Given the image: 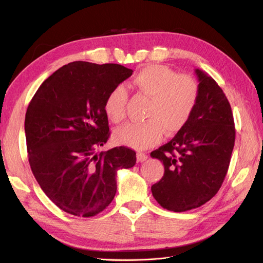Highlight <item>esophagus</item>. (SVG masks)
I'll list each match as a JSON object with an SVG mask.
<instances>
[{"label":"esophagus","mask_w":263,"mask_h":263,"mask_svg":"<svg viewBox=\"0 0 263 263\" xmlns=\"http://www.w3.org/2000/svg\"><path fill=\"white\" fill-rule=\"evenodd\" d=\"M137 159H138V161H140V163H142V161L148 159V155L144 154V153H138L137 154Z\"/></svg>","instance_id":"1"}]
</instances>
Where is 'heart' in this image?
<instances>
[{"mask_svg": "<svg viewBox=\"0 0 263 263\" xmlns=\"http://www.w3.org/2000/svg\"><path fill=\"white\" fill-rule=\"evenodd\" d=\"M132 87L150 98L144 122H132L119 127L115 140L135 149H147L158 143L164 130L168 135L181 131L191 119L199 98L198 82L191 76L177 74L166 65L144 66L132 78ZM127 93L116 86L107 93L104 111L108 120L120 123L125 117Z\"/></svg>", "mask_w": 263, "mask_h": 263, "instance_id": "obj_1", "label": "heart"}]
</instances>
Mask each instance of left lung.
Masks as SVG:
<instances>
[{
    "label": "left lung",
    "instance_id": "8db88e82",
    "mask_svg": "<svg viewBox=\"0 0 263 263\" xmlns=\"http://www.w3.org/2000/svg\"><path fill=\"white\" fill-rule=\"evenodd\" d=\"M199 98L181 131L150 154L163 161L164 176L152 186L163 208L182 212L204 204L219 191L235 142L230 102L217 82L195 69Z\"/></svg>",
    "mask_w": 263,
    "mask_h": 263
}]
</instances>
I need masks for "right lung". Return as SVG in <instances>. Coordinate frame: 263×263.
Here are the masks:
<instances>
[{
    "label": "right lung",
    "mask_w": 263,
    "mask_h": 263,
    "mask_svg": "<svg viewBox=\"0 0 263 263\" xmlns=\"http://www.w3.org/2000/svg\"><path fill=\"white\" fill-rule=\"evenodd\" d=\"M132 72L120 64L77 61L48 77L28 106L25 133L32 174L70 215L102 212L115 197L117 171L136 165L130 148L96 153L110 135L105 98Z\"/></svg>",
    "instance_id": "1"
}]
</instances>
